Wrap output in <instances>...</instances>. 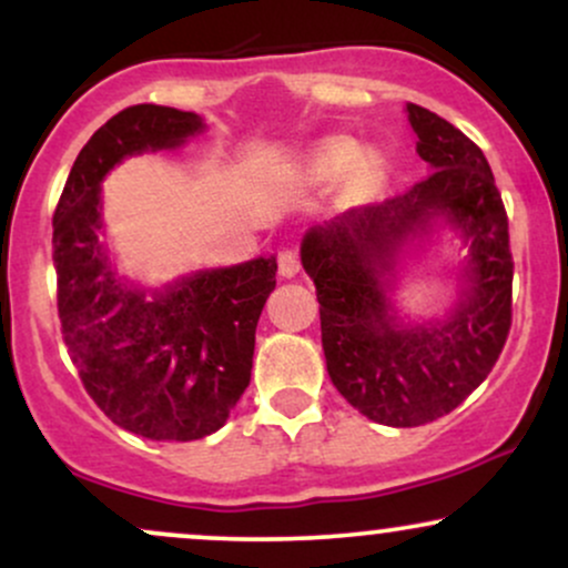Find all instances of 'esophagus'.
I'll return each instance as SVG.
<instances>
[{
	"label": "esophagus",
	"mask_w": 568,
	"mask_h": 568,
	"mask_svg": "<svg viewBox=\"0 0 568 568\" xmlns=\"http://www.w3.org/2000/svg\"><path fill=\"white\" fill-rule=\"evenodd\" d=\"M277 270L283 277H293L298 270H302V258H298V253L293 251V247H285L283 253L277 256Z\"/></svg>",
	"instance_id": "1"
}]
</instances>
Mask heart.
<instances>
[{
    "label": "heart",
    "instance_id": "heart-1",
    "mask_svg": "<svg viewBox=\"0 0 568 568\" xmlns=\"http://www.w3.org/2000/svg\"><path fill=\"white\" fill-rule=\"evenodd\" d=\"M355 160H357V143H352L347 139L331 141L321 154L323 171H328V173L347 171V168H352V162H355Z\"/></svg>",
    "mask_w": 568,
    "mask_h": 568
}]
</instances>
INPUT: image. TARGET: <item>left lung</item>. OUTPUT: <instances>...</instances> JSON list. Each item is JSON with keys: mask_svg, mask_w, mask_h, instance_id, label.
<instances>
[{"mask_svg": "<svg viewBox=\"0 0 568 568\" xmlns=\"http://www.w3.org/2000/svg\"><path fill=\"white\" fill-rule=\"evenodd\" d=\"M416 152L433 168L403 194L352 207L304 237L302 264L321 302L331 382L363 416L419 427L452 410L491 374L513 323V253L494 173L462 130L406 103ZM446 215L471 240L460 304L443 324L400 329L383 298L399 245Z\"/></svg>", "mask_w": 568, "mask_h": 568, "instance_id": "obj_1", "label": "left lung"}]
</instances>
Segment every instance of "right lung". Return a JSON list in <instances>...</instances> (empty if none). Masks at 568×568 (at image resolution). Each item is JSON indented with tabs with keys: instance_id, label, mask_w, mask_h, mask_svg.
I'll use <instances>...</instances> for the list:
<instances>
[{
	"instance_id": "add662e5",
	"label": "right lung",
	"mask_w": 568,
	"mask_h": 568,
	"mask_svg": "<svg viewBox=\"0 0 568 568\" xmlns=\"http://www.w3.org/2000/svg\"><path fill=\"white\" fill-rule=\"evenodd\" d=\"M202 120L158 103L122 109L74 160L53 213L58 317L95 406L128 433L197 440L216 433L251 382L256 323L275 256L200 272L143 298L114 277L101 230V181L128 154L179 146Z\"/></svg>"
}]
</instances>
